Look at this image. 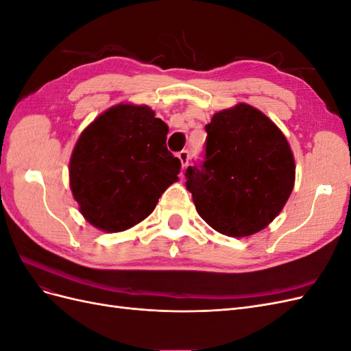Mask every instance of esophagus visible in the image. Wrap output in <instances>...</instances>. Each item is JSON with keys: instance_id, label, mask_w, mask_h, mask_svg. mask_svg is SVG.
I'll use <instances>...</instances> for the list:
<instances>
[{"instance_id": "obj_1", "label": "esophagus", "mask_w": 351, "mask_h": 351, "mask_svg": "<svg viewBox=\"0 0 351 351\" xmlns=\"http://www.w3.org/2000/svg\"><path fill=\"white\" fill-rule=\"evenodd\" d=\"M177 155H178V158H180V161H182V165L186 167L187 162H189V151H187V149H183V151H180Z\"/></svg>"}]
</instances>
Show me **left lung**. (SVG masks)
<instances>
[{"label": "left lung", "instance_id": "obj_1", "mask_svg": "<svg viewBox=\"0 0 351 351\" xmlns=\"http://www.w3.org/2000/svg\"><path fill=\"white\" fill-rule=\"evenodd\" d=\"M204 161L186 169L197 214L221 234L246 237L267 227L294 186V158L267 115L239 104L209 124Z\"/></svg>", "mask_w": 351, "mask_h": 351}]
</instances>
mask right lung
<instances>
[{
	"label": "right lung",
	"instance_id": "1",
	"mask_svg": "<svg viewBox=\"0 0 351 351\" xmlns=\"http://www.w3.org/2000/svg\"><path fill=\"white\" fill-rule=\"evenodd\" d=\"M168 125L145 105L121 104L80 134L70 159V187L92 226L117 232L155 209L182 162L167 147Z\"/></svg>",
	"mask_w": 351,
	"mask_h": 351
}]
</instances>
